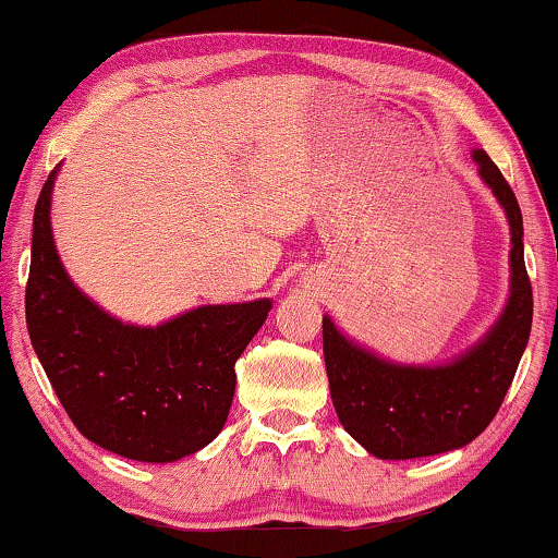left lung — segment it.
Returning <instances> with one entry per match:
<instances>
[{
	"instance_id": "left-lung-1",
	"label": "left lung",
	"mask_w": 558,
	"mask_h": 558,
	"mask_svg": "<svg viewBox=\"0 0 558 558\" xmlns=\"http://www.w3.org/2000/svg\"><path fill=\"white\" fill-rule=\"evenodd\" d=\"M473 160L511 228L509 303L486 336L451 363L403 365L365 351L323 315V355L338 421L378 459L446 453L484 434L529 343L534 293L523 265L521 207L484 149H473Z\"/></svg>"
}]
</instances>
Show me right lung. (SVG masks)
I'll return each instance as SVG.
<instances>
[{"instance_id":"right-lung-1","label":"right lung","mask_w":558,"mask_h":558,"mask_svg":"<svg viewBox=\"0 0 558 558\" xmlns=\"http://www.w3.org/2000/svg\"><path fill=\"white\" fill-rule=\"evenodd\" d=\"M41 187L32 230L27 330L74 426L107 451L145 463L197 453L226 426L235 361L268 318L270 298L199 305L157 328L128 326L95 305L57 255Z\"/></svg>"}]
</instances>
